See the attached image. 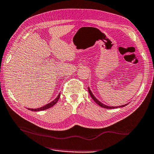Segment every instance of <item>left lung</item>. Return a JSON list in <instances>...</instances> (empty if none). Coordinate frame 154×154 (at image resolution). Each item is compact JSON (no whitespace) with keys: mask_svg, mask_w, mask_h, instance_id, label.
<instances>
[{"mask_svg":"<svg viewBox=\"0 0 154 154\" xmlns=\"http://www.w3.org/2000/svg\"><path fill=\"white\" fill-rule=\"evenodd\" d=\"M88 90L89 94H90V95H91V98L94 100V101L96 103H97V104H98L100 106H101L102 108H107V109H113V108H121V107H124V106H127V105L128 104V103H126V104L122 105V106H109L105 105V104H103V103H102L101 102H100V101L98 100L95 97L94 95L93 94H92V91H91L90 88L88 87Z\"/></svg>","mask_w":154,"mask_h":154,"instance_id":"obj_1","label":"left lung"}]
</instances>
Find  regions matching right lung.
<instances>
[{
    "label": "right lung",
    "mask_w": 154,
    "mask_h": 154,
    "mask_svg": "<svg viewBox=\"0 0 154 154\" xmlns=\"http://www.w3.org/2000/svg\"><path fill=\"white\" fill-rule=\"evenodd\" d=\"M60 93L58 95V96L53 101H52L51 102H50L48 103H47V104L41 107V108H36V109H31V108H28L29 110H31L33 111V112H39V111H42V110H45V109H47L50 108H51V107H52L54 105H55L56 103H57V102L58 101V100L60 98Z\"/></svg>",
    "instance_id": "1"
}]
</instances>
